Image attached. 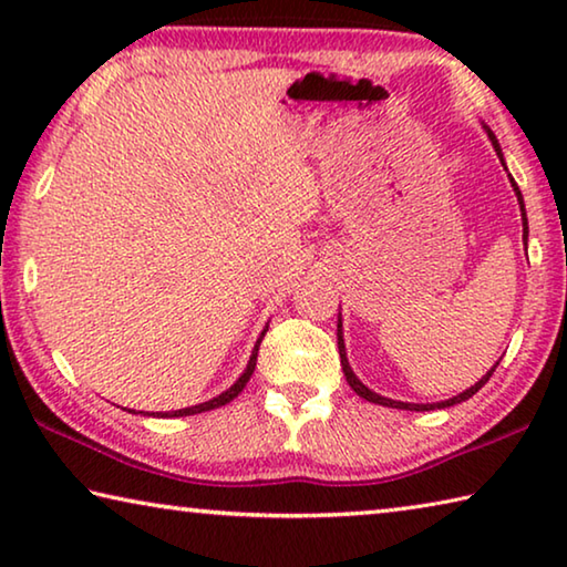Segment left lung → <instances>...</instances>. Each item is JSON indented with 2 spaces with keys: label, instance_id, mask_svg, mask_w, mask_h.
<instances>
[{
  "label": "left lung",
  "instance_id": "8db88e82",
  "mask_svg": "<svg viewBox=\"0 0 567 567\" xmlns=\"http://www.w3.org/2000/svg\"><path fill=\"white\" fill-rule=\"evenodd\" d=\"M485 132H487V137H491V142H493V147H495V152H497V157H501V162H503V167H505V159H503V150H501V145H497V140H495V134L485 127ZM507 169V167H505ZM511 177V175H507ZM511 185H513V189H515V195H517V205H520V213H523V243H525V247H527V217H525V203H523V195H520V187L515 185V179L511 177ZM338 348H340V362H342V372H344V378H348V382H350V388L358 392L360 398H364L368 402H375V405H382V408H398V410H417V412H425V410H440V408H450V405H457V402H465L467 398H473L475 392L485 385L487 380L493 378V372H495V368L497 364H501V360H497L491 370H487V375H483L480 378L473 388H467L465 392H460V395H455V398H450V400H443V402H430V405H420V402H400V400H390V398H382V395H378V392H372L370 388H364L362 382L358 380V375H354L352 372V368H350V362H348V352H344V340H342V315H338Z\"/></svg>",
  "mask_w": 567,
  "mask_h": 567
}]
</instances>
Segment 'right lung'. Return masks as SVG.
<instances>
[{"mask_svg": "<svg viewBox=\"0 0 567 567\" xmlns=\"http://www.w3.org/2000/svg\"><path fill=\"white\" fill-rule=\"evenodd\" d=\"M265 332H267V330H262L260 340H257V344H255L252 354H249V362H247L245 372H243V375H239V380L235 382L233 388H229V390H225V392H223V395H217V398L207 400V402H199V405H192V408H182V410H172V412H152V415H157V417H185V415H197V412H207V410L223 408V405H227L229 400H235V398L239 395V392L245 390L247 380L252 378V372H255V364H257V350H260V342H262V338H265ZM130 412H132V410H130ZM147 415H150V412H147Z\"/></svg>", "mask_w": 567, "mask_h": 567, "instance_id": "right-lung-1", "label": "right lung"}]
</instances>
